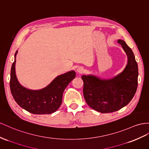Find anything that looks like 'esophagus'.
<instances>
[{
  "label": "esophagus",
  "mask_w": 149,
  "mask_h": 149,
  "mask_svg": "<svg viewBox=\"0 0 149 149\" xmlns=\"http://www.w3.org/2000/svg\"><path fill=\"white\" fill-rule=\"evenodd\" d=\"M77 72L78 73H79V74H81V73H83V72H84V68H83L82 66H79V67H78V68H77Z\"/></svg>",
  "instance_id": "esophagus-1"
}]
</instances>
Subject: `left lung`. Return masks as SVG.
Listing matches in <instances>:
<instances>
[{
  "instance_id": "obj_1",
  "label": "left lung",
  "mask_w": 149,
  "mask_h": 149,
  "mask_svg": "<svg viewBox=\"0 0 149 149\" xmlns=\"http://www.w3.org/2000/svg\"><path fill=\"white\" fill-rule=\"evenodd\" d=\"M118 42L128 56L125 70L111 79H100L95 76H82L83 95L86 103L95 110L103 113L121 109L128 104L138 85V65L130 48L122 40Z\"/></svg>"
}]
</instances>
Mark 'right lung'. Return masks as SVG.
<instances>
[{
  "instance_id": "add662e5",
  "label": "right lung",
  "mask_w": 149,
  "mask_h": 149,
  "mask_svg": "<svg viewBox=\"0 0 149 149\" xmlns=\"http://www.w3.org/2000/svg\"><path fill=\"white\" fill-rule=\"evenodd\" d=\"M15 60L10 71V88L15 101L26 111L33 114H50L54 113L62 103L63 94L65 88L76 76L71 71L57 76L49 85L39 90H31L22 86L16 78Z\"/></svg>"
}]
</instances>
